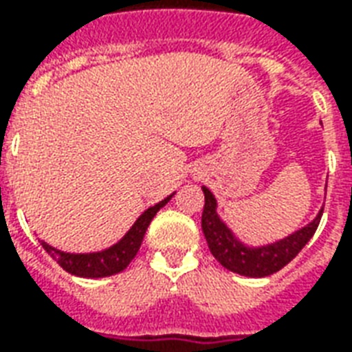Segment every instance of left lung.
Segmentation results:
<instances>
[{
	"instance_id": "obj_1",
	"label": "left lung",
	"mask_w": 352,
	"mask_h": 352,
	"mask_svg": "<svg viewBox=\"0 0 352 352\" xmlns=\"http://www.w3.org/2000/svg\"><path fill=\"white\" fill-rule=\"evenodd\" d=\"M201 190L206 194V206L201 213V230L209 245V251L226 270L245 275V277H267L283 270L290 260L296 258V254L302 251L313 234L317 232L318 222L324 211L320 209L307 226H303L302 230L290 234L280 241L264 245V247H247L219 219L217 199L211 190L206 186H201Z\"/></svg>"
}]
</instances>
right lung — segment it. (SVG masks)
Instances as JSON below:
<instances>
[{
  "mask_svg": "<svg viewBox=\"0 0 352 352\" xmlns=\"http://www.w3.org/2000/svg\"><path fill=\"white\" fill-rule=\"evenodd\" d=\"M173 196V194H171ZM171 196L162 199L160 204L148 207L145 213L139 217L135 224L131 226L130 232L113 247H109L101 252H90V254H72V252H62L50 247L49 243L41 241L43 249L49 252L52 258L56 260L58 264L64 267L65 272L77 275V277H88V279H96V277H109L120 273L122 270L128 267L131 260L135 258L141 241L145 237V232L148 224L154 219V214L160 211L162 207L168 204Z\"/></svg>",
  "mask_w": 352,
  "mask_h": 352,
  "instance_id": "obj_1",
  "label": "right lung"
}]
</instances>
